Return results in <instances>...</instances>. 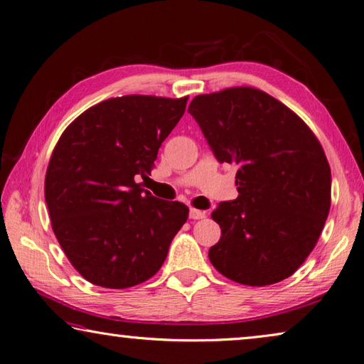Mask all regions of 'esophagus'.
<instances>
[{"mask_svg": "<svg viewBox=\"0 0 364 364\" xmlns=\"http://www.w3.org/2000/svg\"><path fill=\"white\" fill-rule=\"evenodd\" d=\"M205 215H206L205 210H200L196 208H191V210H189V217L192 218V220H200V218H205Z\"/></svg>", "mask_w": 364, "mask_h": 364, "instance_id": "34e87169", "label": "esophagus"}]
</instances>
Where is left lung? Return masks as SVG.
Here are the masks:
<instances>
[{
	"mask_svg": "<svg viewBox=\"0 0 364 364\" xmlns=\"http://www.w3.org/2000/svg\"><path fill=\"white\" fill-rule=\"evenodd\" d=\"M188 112L217 161L239 167V197L213 213L222 237L210 264L243 285L284 281L315 248L331 209V166L319 141L289 107L251 87L196 96Z\"/></svg>",
	"mask_w": 364,
	"mask_h": 364,
	"instance_id": "1",
	"label": "left lung"
}]
</instances>
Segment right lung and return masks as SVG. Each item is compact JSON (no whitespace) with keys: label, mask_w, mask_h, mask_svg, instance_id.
<instances>
[{"label":"right lung","mask_w":364,"mask_h":364,"mask_svg":"<svg viewBox=\"0 0 364 364\" xmlns=\"http://www.w3.org/2000/svg\"><path fill=\"white\" fill-rule=\"evenodd\" d=\"M188 97L122 96L83 112L50 155L45 200L55 237L88 282L129 289L154 276L188 220L180 201L151 196L149 178Z\"/></svg>","instance_id":"1"}]
</instances>
